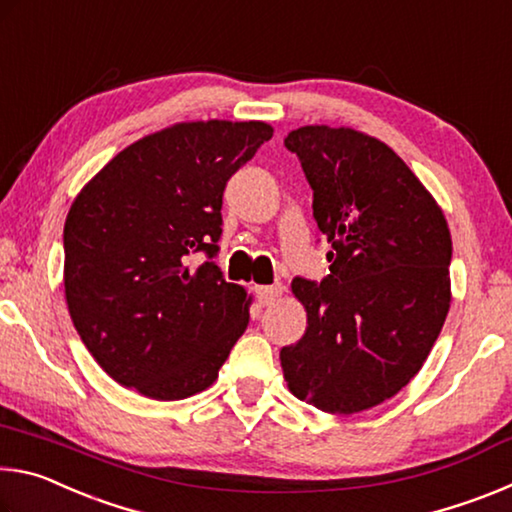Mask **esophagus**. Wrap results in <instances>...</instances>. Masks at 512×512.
Listing matches in <instances>:
<instances>
[{"label":"esophagus","instance_id":"34e87169","mask_svg":"<svg viewBox=\"0 0 512 512\" xmlns=\"http://www.w3.org/2000/svg\"><path fill=\"white\" fill-rule=\"evenodd\" d=\"M255 296H257L259 305H262V307L273 305V302L282 296V284H268V287H257Z\"/></svg>","mask_w":512,"mask_h":512}]
</instances>
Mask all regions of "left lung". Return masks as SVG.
<instances>
[{"instance_id":"left-lung-1","label":"left lung","mask_w":512,"mask_h":512,"mask_svg":"<svg viewBox=\"0 0 512 512\" xmlns=\"http://www.w3.org/2000/svg\"><path fill=\"white\" fill-rule=\"evenodd\" d=\"M314 189L329 275L291 284L307 332L280 352L289 391L325 413L391 400L418 375L447 318L452 235L391 146L352 128L284 137Z\"/></svg>"}]
</instances>
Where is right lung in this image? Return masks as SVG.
I'll return each instance as SVG.
<instances>
[{"label": "right lung", "instance_id": "right-lung-1", "mask_svg": "<svg viewBox=\"0 0 512 512\" xmlns=\"http://www.w3.org/2000/svg\"><path fill=\"white\" fill-rule=\"evenodd\" d=\"M271 137L264 121L164 128L117 153L69 207V316L117 384L173 402L219 377L250 305L214 264L223 189ZM196 252L206 262L189 269Z\"/></svg>", "mask_w": 512, "mask_h": 512}]
</instances>
